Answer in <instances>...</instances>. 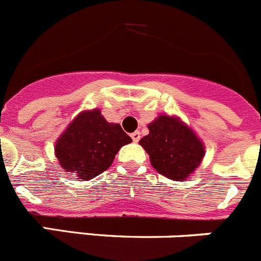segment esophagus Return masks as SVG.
Here are the masks:
<instances>
[{"label":"esophagus","mask_w":261,"mask_h":261,"mask_svg":"<svg viewBox=\"0 0 261 261\" xmlns=\"http://www.w3.org/2000/svg\"><path fill=\"white\" fill-rule=\"evenodd\" d=\"M131 138H133V140L135 143L139 142V139H140V133H139V131H134V133L131 134Z\"/></svg>","instance_id":"esophagus-1"}]
</instances>
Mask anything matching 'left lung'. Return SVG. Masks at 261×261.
Masks as SVG:
<instances>
[{
	"instance_id": "left-lung-1",
	"label": "left lung",
	"mask_w": 261,
	"mask_h": 261,
	"mask_svg": "<svg viewBox=\"0 0 261 261\" xmlns=\"http://www.w3.org/2000/svg\"><path fill=\"white\" fill-rule=\"evenodd\" d=\"M139 144L149 154L151 165L169 179L186 180L205 156L200 138L179 117L169 114L157 116Z\"/></svg>"
}]
</instances>
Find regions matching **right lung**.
<instances>
[{"instance_id": "obj_1", "label": "right lung", "mask_w": 261, "mask_h": 261, "mask_svg": "<svg viewBox=\"0 0 261 261\" xmlns=\"http://www.w3.org/2000/svg\"><path fill=\"white\" fill-rule=\"evenodd\" d=\"M133 142L119 123L108 122L100 109L83 110L61 134L55 153L61 168L88 180L101 174L123 145Z\"/></svg>"}]
</instances>
